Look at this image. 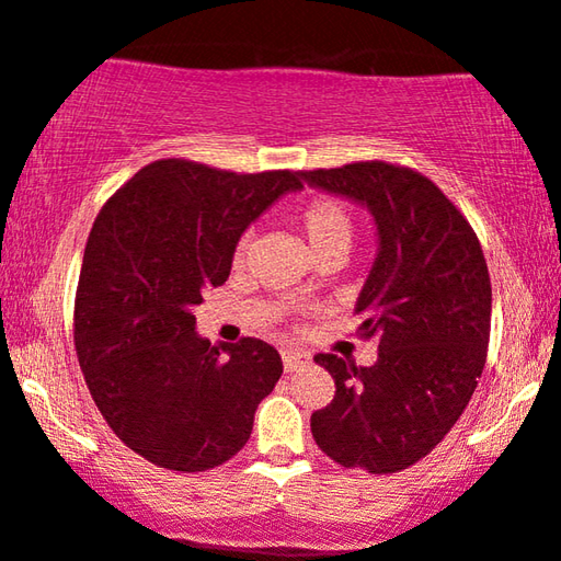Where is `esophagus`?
Returning <instances> with one entry per match:
<instances>
[{"instance_id": "34e87169", "label": "esophagus", "mask_w": 561, "mask_h": 561, "mask_svg": "<svg viewBox=\"0 0 561 561\" xmlns=\"http://www.w3.org/2000/svg\"><path fill=\"white\" fill-rule=\"evenodd\" d=\"M280 357H283V367H286V373H294L298 367H306L311 363V355L304 350H283Z\"/></svg>"}]
</instances>
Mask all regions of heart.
Wrapping results in <instances>:
<instances>
[{
    "instance_id": "b5f03b06",
    "label": "heart",
    "mask_w": 561,
    "mask_h": 561,
    "mask_svg": "<svg viewBox=\"0 0 561 561\" xmlns=\"http://www.w3.org/2000/svg\"><path fill=\"white\" fill-rule=\"evenodd\" d=\"M298 229H301L306 242H309L311 252H321L329 248L344 250L352 244V237H355V219H352L350 209L344 204L336 202V198H311L309 204L298 211ZM248 237H242L234 248V257L242 260L244 252H248Z\"/></svg>"
}]
</instances>
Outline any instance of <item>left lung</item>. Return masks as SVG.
I'll list each match as a JSON object with an SVG mask.
<instances>
[{
	"label": "left lung",
	"mask_w": 561,
	"mask_h": 561,
	"mask_svg": "<svg viewBox=\"0 0 561 561\" xmlns=\"http://www.w3.org/2000/svg\"><path fill=\"white\" fill-rule=\"evenodd\" d=\"M301 179L367 206L378 227V257L355 306L359 336L378 340V363L313 357L336 393L311 413V434L350 470L401 472L449 434L478 388L493 309L485 255L465 214L411 168L365 160Z\"/></svg>",
	"instance_id": "1"
}]
</instances>
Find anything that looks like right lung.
<instances>
[{"instance_id": "obj_1", "label": "right lung", "mask_w": 561, "mask_h": 561, "mask_svg": "<svg viewBox=\"0 0 561 561\" xmlns=\"http://www.w3.org/2000/svg\"><path fill=\"white\" fill-rule=\"evenodd\" d=\"M301 181L165 158L99 211L76 288V355L106 424L148 462L204 472L248 444L280 355L255 336L202 340L194 306L229 278L244 229Z\"/></svg>"}]
</instances>
